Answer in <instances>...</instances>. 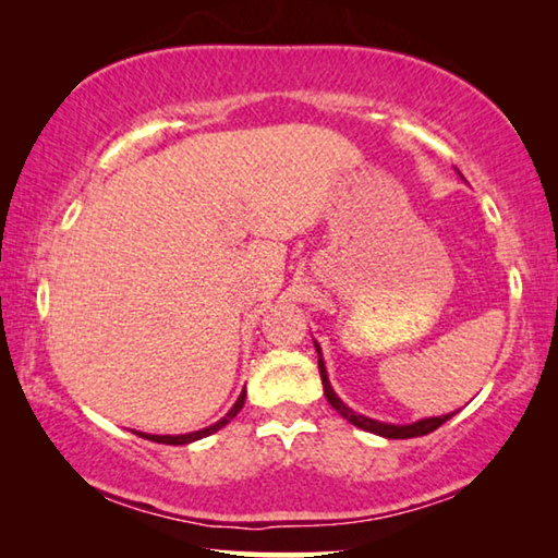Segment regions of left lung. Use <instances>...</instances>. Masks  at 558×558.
Wrapping results in <instances>:
<instances>
[{
  "label": "left lung",
  "mask_w": 558,
  "mask_h": 558,
  "mask_svg": "<svg viewBox=\"0 0 558 558\" xmlns=\"http://www.w3.org/2000/svg\"><path fill=\"white\" fill-rule=\"evenodd\" d=\"M317 347V366H319V376H323V386H325V396L327 401L332 409L342 415V418H347L352 426L362 428V430H369L374 433V436H381V438H418V436H428V433H433L436 428H440L442 423H446L448 418H452L456 413H446V415H433V418H421L415 423H409V426H393V423H381V421H374V418H366V415L362 413H354L349 405H344V401L339 399V396L335 393L332 384H329L327 379V369H325V362H323V352H319V344L315 342Z\"/></svg>",
  "instance_id": "obj_1"
}]
</instances>
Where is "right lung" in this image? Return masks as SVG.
I'll return each mask as SVG.
<instances>
[{
  "label": "right lung",
  "instance_id": "right-lung-1",
  "mask_svg": "<svg viewBox=\"0 0 558 558\" xmlns=\"http://www.w3.org/2000/svg\"><path fill=\"white\" fill-rule=\"evenodd\" d=\"M243 401H245V391H241L239 401L233 403V409L226 413L221 421H216L214 426H209V428H202V430H194V433H184V436H147V433H137V436L140 438H147V440H155V442H165V446H186V442H194V440H199V438L211 436V433H216L219 428H223L226 423L233 421L235 413L243 409Z\"/></svg>",
  "mask_w": 558,
  "mask_h": 558
}]
</instances>
